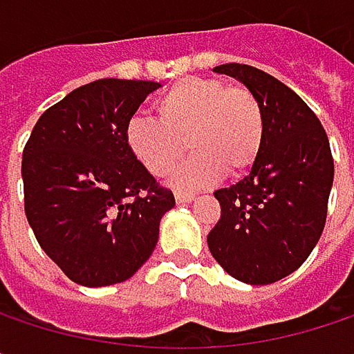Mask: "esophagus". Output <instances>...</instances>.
Instances as JSON below:
<instances>
[{
    "label": "esophagus",
    "mask_w": 354,
    "mask_h": 354,
    "mask_svg": "<svg viewBox=\"0 0 354 354\" xmlns=\"http://www.w3.org/2000/svg\"><path fill=\"white\" fill-rule=\"evenodd\" d=\"M174 196H176L178 203H182V205H184V203H190V201L194 198V194H192V192H182V190H176V194H174Z\"/></svg>",
    "instance_id": "obj_1"
}]
</instances>
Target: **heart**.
Listing matches in <instances>:
<instances>
[{
	"instance_id": "heart-1",
	"label": "heart",
	"mask_w": 354,
	"mask_h": 354,
	"mask_svg": "<svg viewBox=\"0 0 354 354\" xmlns=\"http://www.w3.org/2000/svg\"><path fill=\"white\" fill-rule=\"evenodd\" d=\"M156 118L133 116L124 141L135 160L153 176H168L188 147L192 158L174 172L182 188H203L225 172L242 176L258 162L266 118L256 94L221 80L184 77L156 100Z\"/></svg>"
}]
</instances>
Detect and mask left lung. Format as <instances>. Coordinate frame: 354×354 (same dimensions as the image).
I'll list each match as a JSON object with an SVG mask.
<instances>
[{"label":"left lung","mask_w":354,"mask_h":354,"mask_svg":"<svg viewBox=\"0 0 354 354\" xmlns=\"http://www.w3.org/2000/svg\"><path fill=\"white\" fill-rule=\"evenodd\" d=\"M215 71L238 77L256 94L266 137L250 174L213 192L221 217L207 244L234 279L277 283L308 260L324 232L334 180L328 135L314 110L262 69L225 63Z\"/></svg>","instance_id":"obj_1"}]
</instances>
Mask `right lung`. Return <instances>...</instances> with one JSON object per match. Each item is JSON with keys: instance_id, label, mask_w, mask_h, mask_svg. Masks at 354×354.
<instances>
[{"instance_id": "right-lung-1", "label": "right lung", "mask_w": 354, "mask_h": 354, "mask_svg": "<svg viewBox=\"0 0 354 354\" xmlns=\"http://www.w3.org/2000/svg\"><path fill=\"white\" fill-rule=\"evenodd\" d=\"M160 84L96 80L36 120L22 153L24 211L40 248L77 285L133 277L176 201L129 151L127 122Z\"/></svg>"}]
</instances>
